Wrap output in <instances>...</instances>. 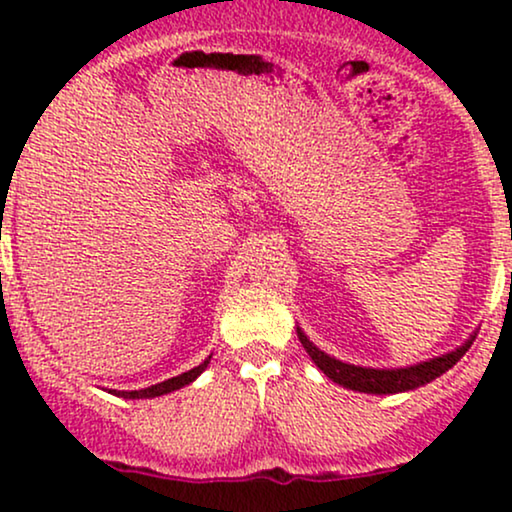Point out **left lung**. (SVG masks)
Returning a JSON list of instances; mask_svg holds the SVG:
<instances>
[{
  "label": "left lung",
  "instance_id": "left-lung-1",
  "mask_svg": "<svg viewBox=\"0 0 512 512\" xmlns=\"http://www.w3.org/2000/svg\"><path fill=\"white\" fill-rule=\"evenodd\" d=\"M298 339H301L303 349L308 351V356L313 358L315 366L332 378L334 383L349 387V390L358 392H370V395H395V392H407L416 390V387L431 383V380L440 378L445 370L455 366L460 358L467 354V349L472 346L474 337L469 339L467 344H462L460 349L450 351V354L433 358V361L416 363V366L409 368H395V370H378V368H361V366H349V363L337 361V358L327 356L325 351H320L317 346L310 342L308 337L301 332V327H296Z\"/></svg>",
  "mask_w": 512,
  "mask_h": 512
}]
</instances>
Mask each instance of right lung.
<instances>
[{
    "instance_id": "add662e5",
    "label": "right lung",
    "mask_w": 512,
    "mask_h": 512,
    "mask_svg": "<svg viewBox=\"0 0 512 512\" xmlns=\"http://www.w3.org/2000/svg\"><path fill=\"white\" fill-rule=\"evenodd\" d=\"M209 358H211V356H209ZM209 358H207V361H204V363H199L197 368L187 370V373H182V375H175V378H170V380H163V383H158V385L144 387V390H132V392H117V390H113V395H117V397H125V399H146V397H161V395H168V392L180 390V387L190 385L192 380H195L197 375L202 373L204 368H207Z\"/></svg>"
}]
</instances>
